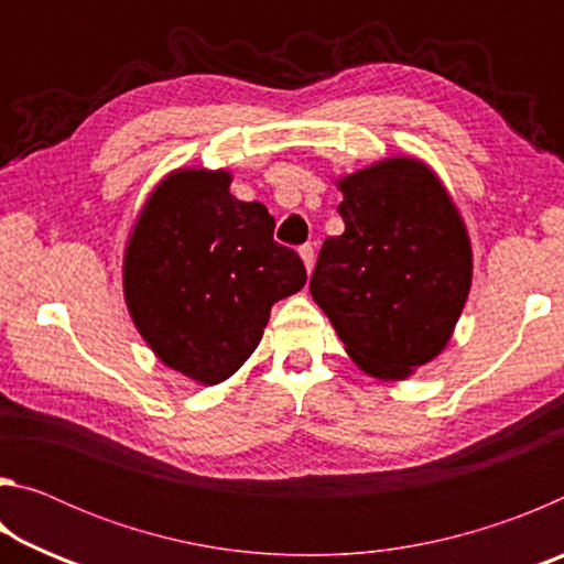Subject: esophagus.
Listing matches in <instances>:
<instances>
[{"label":"esophagus","mask_w":564,"mask_h":564,"mask_svg":"<svg viewBox=\"0 0 564 564\" xmlns=\"http://www.w3.org/2000/svg\"><path fill=\"white\" fill-rule=\"evenodd\" d=\"M299 253H301V259H303V265H305V271H313V263H316V251H313V246L311 243H305V246H301L299 248Z\"/></svg>","instance_id":"1"}]
</instances>
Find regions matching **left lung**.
<instances>
[{
  "label": "left lung",
  "mask_w": 564,
  "mask_h": 564,
  "mask_svg": "<svg viewBox=\"0 0 564 564\" xmlns=\"http://www.w3.org/2000/svg\"><path fill=\"white\" fill-rule=\"evenodd\" d=\"M346 231L323 241L311 295L360 370L405 380L441 356L473 283V246L435 171L390 156L336 181Z\"/></svg>",
  "instance_id": "1"
}]
</instances>
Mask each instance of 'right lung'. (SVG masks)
Segmentation results:
<instances>
[{"label": "right lung", "mask_w": 564, "mask_h": 564, "mask_svg": "<svg viewBox=\"0 0 564 564\" xmlns=\"http://www.w3.org/2000/svg\"><path fill=\"white\" fill-rule=\"evenodd\" d=\"M226 169L159 181L123 251V301L164 366L202 386L231 378L263 338L271 305L305 285L299 253L273 241V216L231 196Z\"/></svg>", "instance_id": "obj_1"}]
</instances>
